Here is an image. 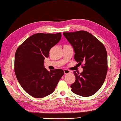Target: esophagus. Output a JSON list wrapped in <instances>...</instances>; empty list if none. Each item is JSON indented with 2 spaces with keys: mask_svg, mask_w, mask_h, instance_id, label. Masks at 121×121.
I'll use <instances>...</instances> for the list:
<instances>
[{
  "mask_svg": "<svg viewBox=\"0 0 121 121\" xmlns=\"http://www.w3.org/2000/svg\"><path fill=\"white\" fill-rule=\"evenodd\" d=\"M64 73L65 74H69L70 73V71L69 70V69H64Z\"/></svg>",
  "mask_w": 121,
  "mask_h": 121,
  "instance_id": "obj_1",
  "label": "esophagus"
}]
</instances>
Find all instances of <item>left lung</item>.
<instances>
[{
  "label": "left lung",
  "mask_w": 121,
  "mask_h": 121,
  "mask_svg": "<svg viewBox=\"0 0 121 121\" xmlns=\"http://www.w3.org/2000/svg\"><path fill=\"white\" fill-rule=\"evenodd\" d=\"M73 47L74 59L79 64L84 63L83 72H74V83L71 91L82 97H89L100 89L107 72V54L104 44L91 34L85 31L63 32Z\"/></svg>",
  "instance_id": "1"
}]
</instances>
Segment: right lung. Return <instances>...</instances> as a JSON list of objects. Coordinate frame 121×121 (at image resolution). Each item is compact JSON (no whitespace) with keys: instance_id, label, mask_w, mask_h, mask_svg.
Masks as SVG:
<instances>
[{"instance_id":"add662e5","label":"right lung","mask_w":121,"mask_h":121,"mask_svg":"<svg viewBox=\"0 0 121 121\" xmlns=\"http://www.w3.org/2000/svg\"><path fill=\"white\" fill-rule=\"evenodd\" d=\"M61 33H38L30 36L17 49L14 71L17 79L25 92L37 98H43L54 92L64 74L61 69L48 71L44 60L49 51L60 41Z\"/></svg>"}]
</instances>
